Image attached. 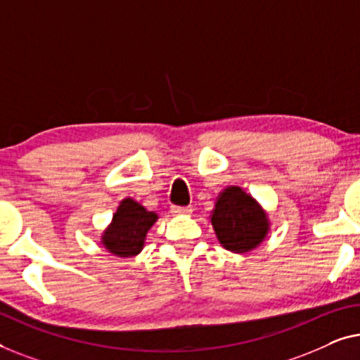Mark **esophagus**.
<instances>
[{
    "label": "esophagus",
    "instance_id": "1",
    "mask_svg": "<svg viewBox=\"0 0 360 360\" xmlns=\"http://www.w3.org/2000/svg\"><path fill=\"white\" fill-rule=\"evenodd\" d=\"M171 212L176 215H186V214H191L192 212V207L187 205V207H181V205H173V209H171Z\"/></svg>",
    "mask_w": 360,
    "mask_h": 360
}]
</instances>
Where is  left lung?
<instances>
[{"instance_id": "1", "label": "left lung", "mask_w": 360, "mask_h": 360, "mask_svg": "<svg viewBox=\"0 0 360 360\" xmlns=\"http://www.w3.org/2000/svg\"><path fill=\"white\" fill-rule=\"evenodd\" d=\"M212 225L225 250L248 252L264 240L269 220L259 204L241 187L231 186L219 195Z\"/></svg>"}]
</instances>
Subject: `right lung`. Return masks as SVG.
<instances>
[{
  "instance_id": "add662e5",
  "label": "right lung",
  "mask_w": 360,
  "mask_h": 360,
  "mask_svg": "<svg viewBox=\"0 0 360 360\" xmlns=\"http://www.w3.org/2000/svg\"><path fill=\"white\" fill-rule=\"evenodd\" d=\"M156 219L155 212H148L134 199H124L112 217V224L104 231L103 245L119 257L139 255Z\"/></svg>"
}]
</instances>
